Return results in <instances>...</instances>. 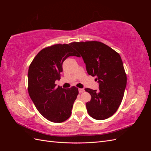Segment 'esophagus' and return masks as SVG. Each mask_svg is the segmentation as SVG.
Returning <instances> with one entry per match:
<instances>
[{
    "mask_svg": "<svg viewBox=\"0 0 151 151\" xmlns=\"http://www.w3.org/2000/svg\"><path fill=\"white\" fill-rule=\"evenodd\" d=\"M79 93H83V92H84V89H82V88H79Z\"/></svg>",
    "mask_w": 151,
    "mask_h": 151,
    "instance_id": "34e87169",
    "label": "esophagus"
}]
</instances>
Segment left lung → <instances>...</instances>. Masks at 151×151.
<instances>
[{
    "label": "left lung",
    "mask_w": 151,
    "mask_h": 151,
    "mask_svg": "<svg viewBox=\"0 0 151 151\" xmlns=\"http://www.w3.org/2000/svg\"><path fill=\"white\" fill-rule=\"evenodd\" d=\"M75 48L83 58L88 74L96 77L99 92L86 88L91 96L87 102L89 115L101 120L111 116L119 108L127 86V76L121 57L115 50L101 42H73Z\"/></svg>",
    "instance_id": "obj_1"
}]
</instances>
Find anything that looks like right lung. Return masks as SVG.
Returning a JSON list of instances; mask_svg holds the SVG:
<instances>
[{"label": "right lung", "mask_w": 151, "mask_h": 151, "mask_svg": "<svg viewBox=\"0 0 151 151\" xmlns=\"http://www.w3.org/2000/svg\"><path fill=\"white\" fill-rule=\"evenodd\" d=\"M70 56L79 57L70 43L54 45L41 50L29 67V95L41 115L50 122L67 120L79 94L75 86L63 89L55 84L60 79L63 61Z\"/></svg>", "instance_id": "1"}]
</instances>
